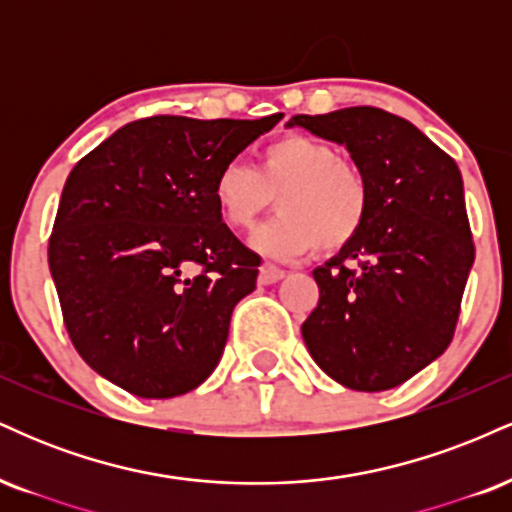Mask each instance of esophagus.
Returning <instances> with one entry per match:
<instances>
[{
    "label": "esophagus",
    "instance_id": "1",
    "mask_svg": "<svg viewBox=\"0 0 512 512\" xmlns=\"http://www.w3.org/2000/svg\"><path fill=\"white\" fill-rule=\"evenodd\" d=\"M286 276L284 269L274 267V264L264 262L260 267V284H276V281H281Z\"/></svg>",
    "mask_w": 512,
    "mask_h": 512
}]
</instances>
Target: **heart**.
Masks as SVG:
<instances>
[{"mask_svg":"<svg viewBox=\"0 0 512 512\" xmlns=\"http://www.w3.org/2000/svg\"><path fill=\"white\" fill-rule=\"evenodd\" d=\"M276 196L281 214L252 238L262 255L303 257L315 248L342 250L368 216L370 192L363 173L322 139L286 134L267 144L257 168L228 161L216 170L211 199L233 231H250Z\"/></svg>","mask_w":512,"mask_h":512,"instance_id":"heart-1","label":"heart"}]
</instances>
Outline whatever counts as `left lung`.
Masks as SVG:
<instances>
[{
    "mask_svg": "<svg viewBox=\"0 0 512 512\" xmlns=\"http://www.w3.org/2000/svg\"><path fill=\"white\" fill-rule=\"evenodd\" d=\"M286 127L344 146L368 182L358 236L322 267L301 325L313 361L358 392H383L448 349L474 243L457 163L404 117L370 105L293 115Z\"/></svg>",
    "mask_w": 512,
    "mask_h": 512,
    "instance_id": "left-lung-1",
    "label": "left lung"
}]
</instances>
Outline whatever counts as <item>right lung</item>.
I'll list each match as a JSON object with an SVG mask.
<instances>
[{
  "label": "right lung",
  "mask_w": 512,
  "mask_h": 512,
  "mask_svg": "<svg viewBox=\"0 0 512 512\" xmlns=\"http://www.w3.org/2000/svg\"><path fill=\"white\" fill-rule=\"evenodd\" d=\"M262 120L156 115L76 163L50 236V274L79 356L146 399L195 390L219 366L260 257L221 223L211 182L269 132Z\"/></svg>",
  "instance_id": "right-lung-1"
}]
</instances>
